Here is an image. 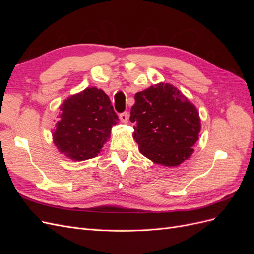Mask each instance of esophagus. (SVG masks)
<instances>
[{"instance_id":"esophagus-1","label":"esophagus","mask_w":254,"mask_h":254,"mask_svg":"<svg viewBox=\"0 0 254 254\" xmlns=\"http://www.w3.org/2000/svg\"><path fill=\"white\" fill-rule=\"evenodd\" d=\"M128 112H122L120 113V120L123 122V123H127L128 122Z\"/></svg>"}]
</instances>
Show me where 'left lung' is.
<instances>
[{"label":"left lung","mask_w":254,"mask_h":254,"mask_svg":"<svg viewBox=\"0 0 254 254\" xmlns=\"http://www.w3.org/2000/svg\"><path fill=\"white\" fill-rule=\"evenodd\" d=\"M133 139L143 156L164 166L188 160L200 132L196 107L176 87L160 82L134 95Z\"/></svg>","instance_id":"1"}]
</instances>
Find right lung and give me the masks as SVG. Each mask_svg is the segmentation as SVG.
Returning a JSON list of instances; mask_svg holds the SVG:
<instances>
[{
  "label": "right lung",
  "mask_w": 254,
  "mask_h": 254,
  "mask_svg": "<svg viewBox=\"0 0 254 254\" xmlns=\"http://www.w3.org/2000/svg\"><path fill=\"white\" fill-rule=\"evenodd\" d=\"M59 109L53 132L58 150L74 161L95 158L119 121L109 96L101 89L87 88L65 99Z\"/></svg>",
  "instance_id": "obj_1"
}]
</instances>
